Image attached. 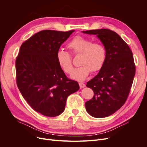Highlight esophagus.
<instances>
[{"label":"esophagus","mask_w":147,"mask_h":147,"mask_svg":"<svg viewBox=\"0 0 147 147\" xmlns=\"http://www.w3.org/2000/svg\"><path fill=\"white\" fill-rule=\"evenodd\" d=\"M79 84V86H80V88H81V89L85 87V84H84V83H81V82H80Z\"/></svg>","instance_id":"obj_1"}]
</instances>
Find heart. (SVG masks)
<instances>
[{"label": "heart", "mask_w": 147, "mask_h": 147, "mask_svg": "<svg viewBox=\"0 0 147 147\" xmlns=\"http://www.w3.org/2000/svg\"><path fill=\"white\" fill-rule=\"evenodd\" d=\"M67 47L74 55H81L80 64L82 66L74 69L70 75V78L74 80H84L92 71L100 70L105 63L107 51L101 42H92L89 38L76 36L67 44ZM56 58L61 68L66 73H70L73 68L70 54L59 50Z\"/></svg>", "instance_id": "obj_1"}]
</instances>
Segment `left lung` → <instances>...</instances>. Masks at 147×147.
I'll return each mask as SVG.
<instances>
[{"instance_id": "8db88e82", "label": "left lung", "mask_w": 147, "mask_h": 147, "mask_svg": "<svg viewBox=\"0 0 147 147\" xmlns=\"http://www.w3.org/2000/svg\"><path fill=\"white\" fill-rule=\"evenodd\" d=\"M82 33L96 35L106 48L103 67L86 84L94 95L85 103L86 110L92 117H106L119 110L127 98L135 74L133 53L121 37L109 29Z\"/></svg>"}]
</instances>
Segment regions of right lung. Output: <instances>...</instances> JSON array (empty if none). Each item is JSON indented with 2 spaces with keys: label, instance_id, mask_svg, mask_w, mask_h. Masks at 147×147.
<instances>
[{
  "label": "right lung",
  "instance_id": "add662e5",
  "mask_svg": "<svg viewBox=\"0 0 147 147\" xmlns=\"http://www.w3.org/2000/svg\"><path fill=\"white\" fill-rule=\"evenodd\" d=\"M74 32H38L21 45L16 59L21 94L34 111L45 116L63 113L67 97L80 88L78 82L67 78L56 58L61 45Z\"/></svg>",
  "mask_w": 147,
  "mask_h": 147
}]
</instances>
